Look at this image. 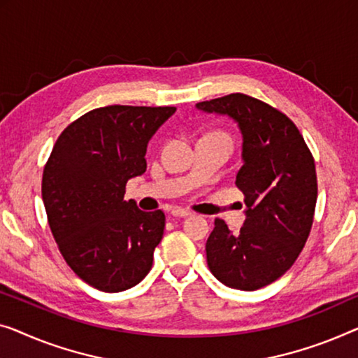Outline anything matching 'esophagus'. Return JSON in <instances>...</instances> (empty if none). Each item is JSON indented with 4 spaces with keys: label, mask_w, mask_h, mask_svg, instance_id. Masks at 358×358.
Returning <instances> with one entry per match:
<instances>
[{
    "label": "esophagus",
    "mask_w": 358,
    "mask_h": 358,
    "mask_svg": "<svg viewBox=\"0 0 358 358\" xmlns=\"http://www.w3.org/2000/svg\"><path fill=\"white\" fill-rule=\"evenodd\" d=\"M172 213L173 217H188V215H191V212L189 210H186V209H180V207H175V209H172Z\"/></svg>",
    "instance_id": "obj_1"
}]
</instances>
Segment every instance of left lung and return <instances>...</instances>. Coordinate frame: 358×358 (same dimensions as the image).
Returning <instances> with one entry per match:
<instances>
[{
  "label": "left lung",
  "mask_w": 358,
  "mask_h": 358,
  "mask_svg": "<svg viewBox=\"0 0 358 358\" xmlns=\"http://www.w3.org/2000/svg\"><path fill=\"white\" fill-rule=\"evenodd\" d=\"M228 115L243 135L236 186L246 202L238 233L222 218L206 243L207 265L228 287L260 289L291 268L310 234L317 204L315 161L289 117L243 93L196 104Z\"/></svg>",
  "instance_id": "obj_1"
}]
</instances>
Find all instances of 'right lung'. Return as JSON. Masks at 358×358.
Listing matches in <instances>:
<instances>
[{
    "mask_svg": "<svg viewBox=\"0 0 358 358\" xmlns=\"http://www.w3.org/2000/svg\"><path fill=\"white\" fill-rule=\"evenodd\" d=\"M177 108L106 106L72 122L43 170L41 196L64 260L104 292L130 289L149 273L161 243L162 210L125 201L130 178L146 172L151 136Z\"/></svg>",
    "mask_w": 358,
    "mask_h": 358,
    "instance_id": "1",
    "label": "right lung"
}]
</instances>
